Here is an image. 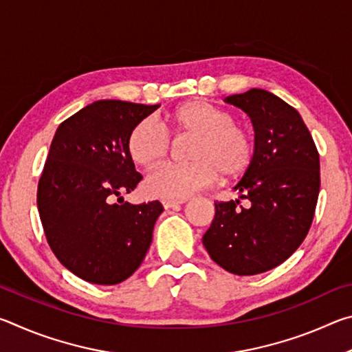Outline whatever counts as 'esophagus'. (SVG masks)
Wrapping results in <instances>:
<instances>
[{
	"label": "esophagus",
	"mask_w": 352,
	"mask_h": 352,
	"mask_svg": "<svg viewBox=\"0 0 352 352\" xmlns=\"http://www.w3.org/2000/svg\"><path fill=\"white\" fill-rule=\"evenodd\" d=\"M164 210H177V208L182 206V201L178 200H163Z\"/></svg>",
	"instance_id": "1"
}]
</instances>
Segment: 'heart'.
Wrapping results in <instances>:
<instances>
[{
  "mask_svg": "<svg viewBox=\"0 0 352 352\" xmlns=\"http://www.w3.org/2000/svg\"><path fill=\"white\" fill-rule=\"evenodd\" d=\"M166 129L175 136H194L188 164L166 166L147 177L144 194L152 199L183 200L217 182L242 177L252 168L256 142L245 126L234 122L228 110L206 100H189L166 116ZM170 140L157 121L142 119L130 130L127 153L138 168L157 169L169 155Z\"/></svg>",
  "mask_w": 352,
  "mask_h": 352,
  "instance_id": "obj_1",
  "label": "heart"
}]
</instances>
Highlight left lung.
<instances>
[{
	"instance_id": "left-lung-1",
	"label": "left lung",
	"mask_w": 352,
	"mask_h": 352,
	"mask_svg": "<svg viewBox=\"0 0 352 352\" xmlns=\"http://www.w3.org/2000/svg\"><path fill=\"white\" fill-rule=\"evenodd\" d=\"M225 102L252 119L256 155L234 186L239 199L214 204L204 245L222 269L250 276L283 264L305 241L320 192V155L300 113L273 93L252 88Z\"/></svg>"
}]
</instances>
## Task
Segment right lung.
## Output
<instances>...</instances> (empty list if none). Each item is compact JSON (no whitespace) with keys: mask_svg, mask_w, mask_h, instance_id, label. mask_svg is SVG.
Masks as SVG:
<instances>
[{"mask_svg":"<svg viewBox=\"0 0 352 352\" xmlns=\"http://www.w3.org/2000/svg\"><path fill=\"white\" fill-rule=\"evenodd\" d=\"M158 107L96 100L65 119L52 138L37 206L56 258L83 281H126L151 247L163 205H132L122 194L142 178L127 153L130 130Z\"/></svg>","mask_w":352,"mask_h":352,"instance_id":"add662e5","label":"right lung"}]
</instances>
